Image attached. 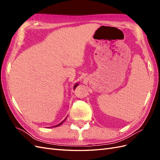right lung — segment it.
<instances>
[{
    "instance_id": "add662e5",
    "label": "right lung",
    "mask_w": 160,
    "mask_h": 160,
    "mask_svg": "<svg viewBox=\"0 0 160 160\" xmlns=\"http://www.w3.org/2000/svg\"><path fill=\"white\" fill-rule=\"evenodd\" d=\"M79 85V83H77L76 84H75V85H74V87H73V88H74V89L77 88V85ZM66 118L64 119V121H65V119H66ZM64 121H62V122H61L60 123H59V124H58V125H55V126H54V128H55V127H58V126H59V125H61L62 123H63V122H64Z\"/></svg>"
}]
</instances>
